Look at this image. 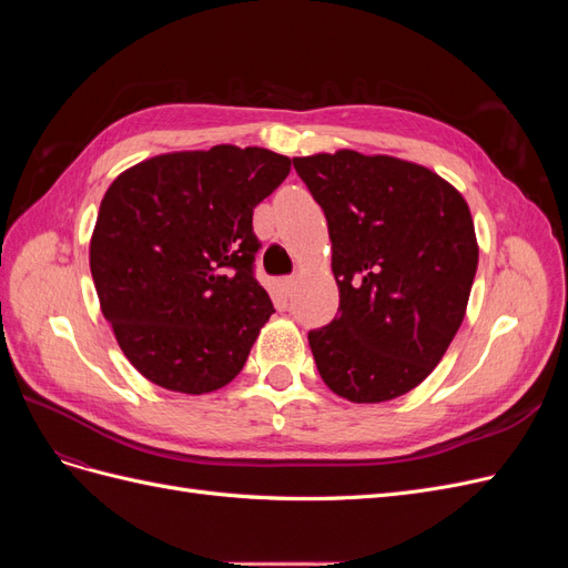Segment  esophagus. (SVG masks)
I'll list each match as a JSON object with an SVG mask.
<instances>
[{
	"mask_svg": "<svg viewBox=\"0 0 568 568\" xmlns=\"http://www.w3.org/2000/svg\"><path fill=\"white\" fill-rule=\"evenodd\" d=\"M277 286H280L282 294H288L291 286H294V277H280V280H277Z\"/></svg>",
	"mask_w": 568,
	"mask_h": 568,
	"instance_id": "esophagus-1",
	"label": "esophagus"
}]
</instances>
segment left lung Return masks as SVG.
Here are the masks:
<instances>
[{
	"label": "left lung",
	"mask_w": 568,
	"mask_h": 568,
	"mask_svg": "<svg viewBox=\"0 0 568 568\" xmlns=\"http://www.w3.org/2000/svg\"><path fill=\"white\" fill-rule=\"evenodd\" d=\"M324 211L338 317L307 334L322 382L351 403L419 386L467 313L478 244L467 201L432 170L351 149L294 159Z\"/></svg>",
	"instance_id": "8db88e82"
}]
</instances>
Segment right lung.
I'll return each instance as SVG.
<instances>
[{
	"mask_svg": "<svg viewBox=\"0 0 568 568\" xmlns=\"http://www.w3.org/2000/svg\"><path fill=\"white\" fill-rule=\"evenodd\" d=\"M291 170L232 144L163 153L120 173L101 199L90 270L120 351L161 388L227 386L274 313L253 277V209Z\"/></svg>",
	"mask_w": 568,
	"mask_h": 568,
	"instance_id": "add662e5",
	"label": "right lung"
}]
</instances>
